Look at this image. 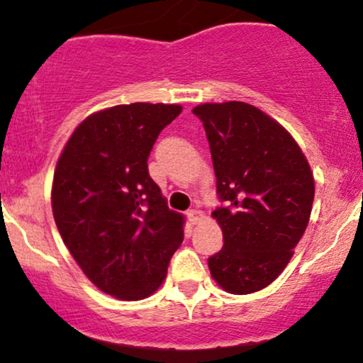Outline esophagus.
<instances>
[{"label":"esophagus","mask_w":363,"mask_h":363,"mask_svg":"<svg viewBox=\"0 0 363 363\" xmlns=\"http://www.w3.org/2000/svg\"><path fill=\"white\" fill-rule=\"evenodd\" d=\"M186 216H187V220H189L191 223H198V222H201L203 218H205V213H203V211H199V210H187V213H186Z\"/></svg>","instance_id":"1"}]
</instances>
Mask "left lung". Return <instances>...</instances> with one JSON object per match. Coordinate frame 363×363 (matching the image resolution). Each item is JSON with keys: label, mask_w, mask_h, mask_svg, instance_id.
I'll return each instance as SVG.
<instances>
[{"label": "left lung", "mask_w": 363, "mask_h": 363, "mask_svg": "<svg viewBox=\"0 0 363 363\" xmlns=\"http://www.w3.org/2000/svg\"><path fill=\"white\" fill-rule=\"evenodd\" d=\"M193 114L205 128L222 201L213 216L223 247L208 266L228 294H252L289 264L309 223L314 177L290 133L254 106L203 104Z\"/></svg>", "instance_id": "obj_1"}]
</instances>
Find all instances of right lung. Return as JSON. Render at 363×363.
I'll return each instance as SVG.
<instances>
[{"label": "right lung", "mask_w": 363, "mask_h": 363, "mask_svg": "<svg viewBox=\"0 0 363 363\" xmlns=\"http://www.w3.org/2000/svg\"><path fill=\"white\" fill-rule=\"evenodd\" d=\"M181 111L136 102L91 114L57 160L51 199L62 242L95 286L123 301L152 295L184 239V218L148 174L158 135Z\"/></svg>", "instance_id": "add662e5"}]
</instances>
